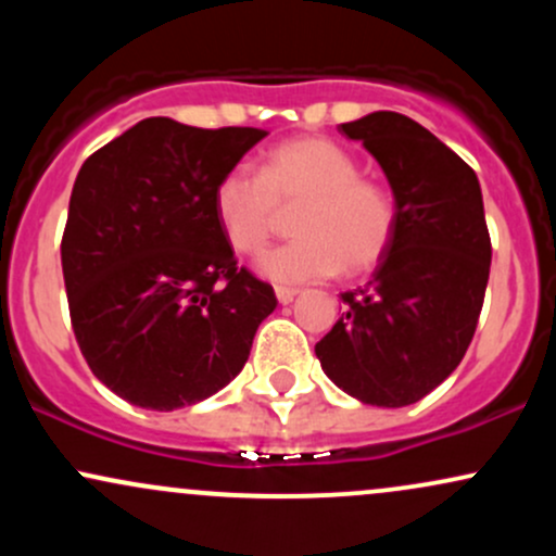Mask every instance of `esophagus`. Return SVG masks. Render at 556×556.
<instances>
[{"label": "esophagus", "mask_w": 556, "mask_h": 556, "mask_svg": "<svg viewBox=\"0 0 556 556\" xmlns=\"http://www.w3.org/2000/svg\"><path fill=\"white\" fill-rule=\"evenodd\" d=\"M295 295H298V290H292V287H277V300L282 305L292 303V300H295Z\"/></svg>", "instance_id": "esophagus-1"}]
</instances>
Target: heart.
<instances>
[{"label":"heart","instance_id":"b5f03b06","mask_svg":"<svg viewBox=\"0 0 556 556\" xmlns=\"http://www.w3.org/2000/svg\"><path fill=\"white\" fill-rule=\"evenodd\" d=\"M295 240L266 251L256 269L277 285L363 274L384 258L397 208L381 182L361 177L358 159L334 140H285L261 159L258 175L235 167L214 185L216 225L238 253H258L269 240L277 206H298Z\"/></svg>","mask_w":556,"mask_h":556}]
</instances>
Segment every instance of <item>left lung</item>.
<instances>
[{
	"mask_svg": "<svg viewBox=\"0 0 556 556\" xmlns=\"http://www.w3.org/2000/svg\"><path fill=\"white\" fill-rule=\"evenodd\" d=\"M340 132L379 162L397 225L368 285L342 292L348 311L316 358L350 397L405 407L442 384L473 340L491 269L481 185L405 114L371 112Z\"/></svg>",
	"mask_w": 556,
	"mask_h": 556,
	"instance_id": "1",
	"label": "left lung"
}]
</instances>
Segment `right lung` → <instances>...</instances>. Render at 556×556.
<instances>
[{"instance_id":"obj_1","label":"right lung","mask_w":556,"mask_h":556,"mask_svg":"<svg viewBox=\"0 0 556 556\" xmlns=\"http://www.w3.org/2000/svg\"><path fill=\"white\" fill-rule=\"evenodd\" d=\"M269 132L140 119L83 162L65 238L75 340L101 384L146 410H177L245 366L271 285L238 269L216 225L222 175Z\"/></svg>"}]
</instances>
